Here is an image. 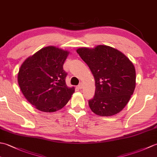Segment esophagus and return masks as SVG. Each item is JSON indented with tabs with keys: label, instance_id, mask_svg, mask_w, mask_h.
Here are the masks:
<instances>
[{
	"label": "esophagus",
	"instance_id": "34e87169",
	"mask_svg": "<svg viewBox=\"0 0 157 157\" xmlns=\"http://www.w3.org/2000/svg\"><path fill=\"white\" fill-rule=\"evenodd\" d=\"M78 88H79V89H80V90H82V89L83 88V84H79V85L78 86Z\"/></svg>",
	"mask_w": 157,
	"mask_h": 157
}]
</instances>
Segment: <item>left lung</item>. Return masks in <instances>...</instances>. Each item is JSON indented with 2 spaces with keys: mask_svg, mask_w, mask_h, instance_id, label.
<instances>
[{
  "mask_svg": "<svg viewBox=\"0 0 157 157\" xmlns=\"http://www.w3.org/2000/svg\"><path fill=\"white\" fill-rule=\"evenodd\" d=\"M90 69L95 79V94L90 108L95 114L110 117L124 109L136 88V69L133 63L121 51L111 46L76 50Z\"/></svg>",
  "mask_w": 157,
  "mask_h": 157,
  "instance_id": "8db88e82",
  "label": "left lung"
}]
</instances>
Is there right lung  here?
<instances>
[{
	"label": "right lung",
	"mask_w": 157,
	"mask_h": 157,
	"mask_svg": "<svg viewBox=\"0 0 157 157\" xmlns=\"http://www.w3.org/2000/svg\"><path fill=\"white\" fill-rule=\"evenodd\" d=\"M69 52L48 46L42 48L23 62L17 82L27 101L36 109L51 113L67 105L75 92L65 82L63 64Z\"/></svg>",
	"instance_id": "1"
}]
</instances>
